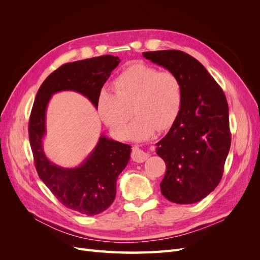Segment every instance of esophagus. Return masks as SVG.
Listing matches in <instances>:
<instances>
[{
    "mask_svg": "<svg viewBox=\"0 0 260 260\" xmlns=\"http://www.w3.org/2000/svg\"><path fill=\"white\" fill-rule=\"evenodd\" d=\"M131 157L132 159L137 161V162H143L145 161L148 157H149V154L144 152L143 149H141L139 146H133L132 147V152H131Z\"/></svg>",
    "mask_w": 260,
    "mask_h": 260,
    "instance_id": "1",
    "label": "esophagus"
}]
</instances>
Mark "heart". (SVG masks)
<instances>
[{
  "instance_id": "obj_1",
  "label": "heart",
  "mask_w": 260,
  "mask_h": 260,
  "mask_svg": "<svg viewBox=\"0 0 260 260\" xmlns=\"http://www.w3.org/2000/svg\"><path fill=\"white\" fill-rule=\"evenodd\" d=\"M114 93L103 90L99 95L98 109L114 135L122 137L133 113L137 118L127 131L132 140H145L156 131H165L175 124L182 109L183 90L179 78L171 72H158L143 64H135L118 76Z\"/></svg>"
}]
</instances>
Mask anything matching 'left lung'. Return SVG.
Here are the masks:
<instances>
[{
	"label": "left lung",
	"mask_w": 260,
	"mask_h": 260,
	"mask_svg": "<svg viewBox=\"0 0 260 260\" xmlns=\"http://www.w3.org/2000/svg\"><path fill=\"white\" fill-rule=\"evenodd\" d=\"M174 73L183 90L179 118L156 153L166 162L162 195L176 204L202 201L219 184L231 145L229 107L222 89L201 62L182 51L144 52Z\"/></svg>",
	"instance_id": "8db88e82"
}]
</instances>
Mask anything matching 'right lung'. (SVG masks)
Returning <instances> with one entry per match:
<instances>
[{
  "instance_id": "add662e5",
  "label": "right lung",
  "mask_w": 260,
  "mask_h": 260,
  "mask_svg": "<svg viewBox=\"0 0 260 260\" xmlns=\"http://www.w3.org/2000/svg\"><path fill=\"white\" fill-rule=\"evenodd\" d=\"M119 62V57L103 55L60 66L41 84L30 114L29 141L39 177L62 205L86 216L101 214L112 205L117 178L130 159L131 146L102 135L80 166L59 167L43 152L46 107L53 94L60 91L80 93L98 107L101 90Z\"/></svg>"
}]
</instances>
